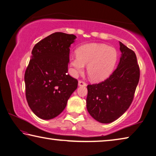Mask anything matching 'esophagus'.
<instances>
[{"label":"esophagus","mask_w":156,"mask_h":156,"mask_svg":"<svg viewBox=\"0 0 156 156\" xmlns=\"http://www.w3.org/2000/svg\"><path fill=\"white\" fill-rule=\"evenodd\" d=\"M78 85L79 86H83V87H85L87 86V83H85V82H84L83 80H79L78 81Z\"/></svg>","instance_id":"1"}]
</instances>
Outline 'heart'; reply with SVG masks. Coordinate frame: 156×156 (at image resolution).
I'll return each mask as SVG.
<instances>
[{"mask_svg":"<svg viewBox=\"0 0 156 156\" xmlns=\"http://www.w3.org/2000/svg\"><path fill=\"white\" fill-rule=\"evenodd\" d=\"M118 60V52L113 47L102 43H88L76 49V56L70 58L72 73L77 76L84 72V65H87V72L91 80L99 82L109 77Z\"/></svg>","mask_w":156,"mask_h":156,"instance_id":"heart-1","label":"heart"}]
</instances>
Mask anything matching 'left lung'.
I'll return each mask as SVG.
<instances>
[{
  "label": "left lung",
  "mask_w": 156,
  "mask_h": 156,
  "mask_svg": "<svg viewBox=\"0 0 156 156\" xmlns=\"http://www.w3.org/2000/svg\"><path fill=\"white\" fill-rule=\"evenodd\" d=\"M122 52L118 67L98 84H88L87 109L95 120L112 122L130 107L140 79L135 52L120 42Z\"/></svg>",
  "instance_id": "left-lung-1"
}]
</instances>
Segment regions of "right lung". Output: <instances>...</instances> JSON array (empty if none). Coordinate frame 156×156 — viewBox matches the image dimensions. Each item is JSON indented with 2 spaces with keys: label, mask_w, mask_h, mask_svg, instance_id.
I'll use <instances>...</instances> for the list:
<instances>
[{
  "label": "right lung",
  "mask_w": 156,
  "mask_h": 156,
  "mask_svg": "<svg viewBox=\"0 0 156 156\" xmlns=\"http://www.w3.org/2000/svg\"><path fill=\"white\" fill-rule=\"evenodd\" d=\"M76 36L55 32L35 44L25 73V96L30 109L43 120L58 115L78 87L67 74L69 47Z\"/></svg>",
  "instance_id": "obj_1"
}]
</instances>
